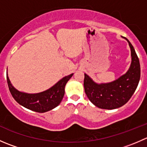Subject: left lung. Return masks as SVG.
Returning a JSON list of instances; mask_svg holds the SVG:
<instances>
[{
    "mask_svg": "<svg viewBox=\"0 0 147 147\" xmlns=\"http://www.w3.org/2000/svg\"><path fill=\"white\" fill-rule=\"evenodd\" d=\"M131 49V63L129 69L116 80L97 84L84 74V92L90 102L101 109H114L125 105L135 92L140 80V63L134 47L128 39Z\"/></svg>",
    "mask_w": 147,
    "mask_h": 147,
    "instance_id": "8db88e82",
    "label": "left lung"
}]
</instances>
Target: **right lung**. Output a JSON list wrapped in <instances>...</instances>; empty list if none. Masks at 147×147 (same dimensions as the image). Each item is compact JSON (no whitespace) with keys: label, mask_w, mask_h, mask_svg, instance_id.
I'll use <instances>...</instances> for the list:
<instances>
[{"label":"right lung","mask_w":147,"mask_h":147,"mask_svg":"<svg viewBox=\"0 0 147 147\" xmlns=\"http://www.w3.org/2000/svg\"><path fill=\"white\" fill-rule=\"evenodd\" d=\"M73 73L65 77L48 90L36 94H28L16 90L7 75V82L12 96L16 102L27 109L43 113L58 106L65 94V87Z\"/></svg>","instance_id":"add662e5"}]
</instances>
